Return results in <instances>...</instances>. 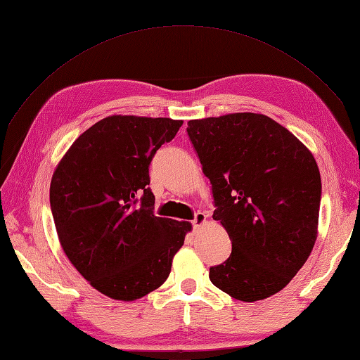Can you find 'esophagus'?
I'll use <instances>...</instances> for the list:
<instances>
[{"label":"esophagus","mask_w":360,"mask_h":360,"mask_svg":"<svg viewBox=\"0 0 360 360\" xmlns=\"http://www.w3.org/2000/svg\"><path fill=\"white\" fill-rule=\"evenodd\" d=\"M205 223H206V215L203 212H197L195 217H194V220H192V224H194L195 229L200 226H203Z\"/></svg>","instance_id":"1"}]
</instances>
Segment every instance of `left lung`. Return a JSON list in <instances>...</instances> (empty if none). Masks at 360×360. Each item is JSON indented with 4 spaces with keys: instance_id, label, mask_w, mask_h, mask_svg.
I'll return each mask as SVG.
<instances>
[{
    "instance_id": "8db88e82",
    "label": "left lung",
    "mask_w": 360,
    "mask_h": 360,
    "mask_svg": "<svg viewBox=\"0 0 360 360\" xmlns=\"http://www.w3.org/2000/svg\"><path fill=\"white\" fill-rule=\"evenodd\" d=\"M186 129L212 185V218L232 241L231 257L210 267L209 279L238 301L266 300L292 281L316 241L318 163L264 114L195 119Z\"/></svg>"
}]
</instances>
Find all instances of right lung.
I'll list each match as a JSON object with an SVG mask.
<instances>
[{
  "label": "right lung",
  "instance_id": "1",
  "mask_svg": "<svg viewBox=\"0 0 360 360\" xmlns=\"http://www.w3.org/2000/svg\"><path fill=\"white\" fill-rule=\"evenodd\" d=\"M183 120L108 116L79 136L58 163L50 206L70 262L91 287L117 301L159 288L192 229L155 217L150 163Z\"/></svg>",
  "mask_w": 360,
  "mask_h": 360
}]
</instances>
